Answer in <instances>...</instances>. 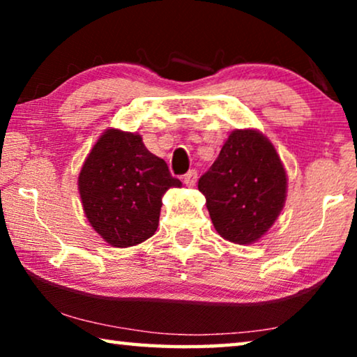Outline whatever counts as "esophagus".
<instances>
[{
	"mask_svg": "<svg viewBox=\"0 0 357 357\" xmlns=\"http://www.w3.org/2000/svg\"><path fill=\"white\" fill-rule=\"evenodd\" d=\"M197 180H198V172H197V170H195V169L188 170V172L183 175V182L187 183V187H195V183H197Z\"/></svg>",
	"mask_w": 357,
	"mask_h": 357,
	"instance_id": "obj_1",
	"label": "esophagus"
}]
</instances>
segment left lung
<instances>
[{"instance_id": "1", "label": "left lung", "mask_w": 357, "mask_h": 357, "mask_svg": "<svg viewBox=\"0 0 357 357\" xmlns=\"http://www.w3.org/2000/svg\"><path fill=\"white\" fill-rule=\"evenodd\" d=\"M219 236L245 245L261 238L286 202L287 177L275 146L258 130H234L198 180Z\"/></svg>"}]
</instances>
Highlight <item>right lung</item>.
Listing matches in <instances>:
<instances>
[{"label":"right lung","mask_w":357,"mask_h":357,"mask_svg":"<svg viewBox=\"0 0 357 357\" xmlns=\"http://www.w3.org/2000/svg\"><path fill=\"white\" fill-rule=\"evenodd\" d=\"M182 187L164 159L146 149L138 133L105 130L77 178L82 208L94 231L116 248L138 245L159 226L162 197Z\"/></svg>","instance_id":"add662e5"}]
</instances>
